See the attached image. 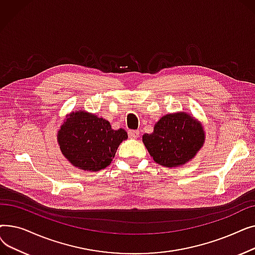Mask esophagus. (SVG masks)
<instances>
[{
	"label": "esophagus",
	"mask_w": 255,
	"mask_h": 255,
	"mask_svg": "<svg viewBox=\"0 0 255 255\" xmlns=\"http://www.w3.org/2000/svg\"><path fill=\"white\" fill-rule=\"evenodd\" d=\"M128 134L132 138H137L139 136V131L138 130H129Z\"/></svg>",
	"instance_id": "34e87169"
}]
</instances>
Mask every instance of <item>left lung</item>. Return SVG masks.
<instances>
[{"mask_svg":"<svg viewBox=\"0 0 255 255\" xmlns=\"http://www.w3.org/2000/svg\"><path fill=\"white\" fill-rule=\"evenodd\" d=\"M142 142L154 161L165 167H178L193 159L205 142L202 123L191 115L179 112L160 119Z\"/></svg>","mask_w":255,"mask_h":255,"instance_id":"8db88e82","label":"left lung"}]
</instances>
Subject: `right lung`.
Here are the masks:
<instances>
[{
	"label": "right lung",
	"mask_w": 255,
	"mask_h": 255,
	"mask_svg": "<svg viewBox=\"0 0 255 255\" xmlns=\"http://www.w3.org/2000/svg\"><path fill=\"white\" fill-rule=\"evenodd\" d=\"M62 154L75 167L98 171L109 166L127 132L114 130L109 121L85 111L69 114L58 131Z\"/></svg>",
	"instance_id": "right-lung-1"
}]
</instances>
